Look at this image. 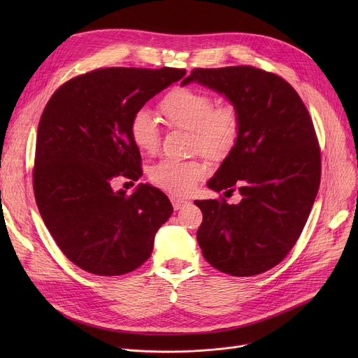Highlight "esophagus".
Listing matches in <instances>:
<instances>
[{"mask_svg":"<svg viewBox=\"0 0 358 358\" xmlns=\"http://www.w3.org/2000/svg\"><path fill=\"white\" fill-rule=\"evenodd\" d=\"M171 201H173V208H174L176 210H180V209L182 208V206L187 204V200L178 199V197H171Z\"/></svg>","mask_w":358,"mask_h":358,"instance_id":"34e87169","label":"esophagus"}]
</instances>
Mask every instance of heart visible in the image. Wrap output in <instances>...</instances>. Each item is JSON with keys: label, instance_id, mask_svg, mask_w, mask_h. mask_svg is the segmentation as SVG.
<instances>
[{"label": "heart", "instance_id": "heart-1", "mask_svg": "<svg viewBox=\"0 0 358 358\" xmlns=\"http://www.w3.org/2000/svg\"><path fill=\"white\" fill-rule=\"evenodd\" d=\"M159 110L171 127L190 130L192 145L210 159L227 158L235 148L241 119L234 106L215 107L208 92L189 87L168 91L159 103ZM130 138L145 154H155L161 145V129L148 110L136 111L129 124ZM206 176V166L197 159H162L149 169V180L158 189L174 194H189Z\"/></svg>", "mask_w": 358, "mask_h": 358}]
</instances>
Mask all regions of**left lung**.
<instances>
[{"label": "left lung", "mask_w": 358, "mask_h": 358, "mask_svg": "<svg viewBox=\"0 0 358 358\" xmlns=\"http://www.w3.org/2000/svg\"><path fill=\"white\" fill-rule=\"evenodd\" d=\"M190 83L227 97L241 119L238 142L208 185L242 199L194 201L203 213L199 245L222 273L261 274L294 247L317 194L321 152L312 119L287 81L254 66L197 68L181 85Z\"/></svg>", "instance_id": "1"}]
</instances>
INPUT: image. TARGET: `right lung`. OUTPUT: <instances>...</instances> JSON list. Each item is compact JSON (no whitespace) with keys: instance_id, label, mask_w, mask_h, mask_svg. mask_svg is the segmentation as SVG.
I'll return each mask as SVG.
<instances>
[{"instance_id":"add662e5","label":"right lung","mask_w":358,"mask_h":358,"mask_svg":"<svg viewBox=\"0 0 358 358\" xmlns=\"http://www.w3.org/2000/svg\"><path fill=\"white\" fill-rule=\"evenodd\" d=\"M184 75L176 68H103L69 80L48 101L37 129L34 197L52 238L80 268L122 275L152 254L171 203L149 184L127 196L111 181L139 180L130 119Z\"/></svg>"}]
</instances>
